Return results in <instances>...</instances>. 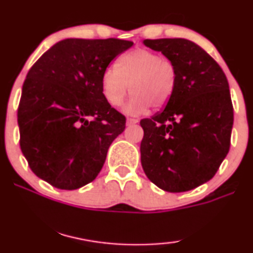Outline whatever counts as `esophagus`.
<instances>
[{"mask_svg": "<svg viewBox=\"0 0 253 253\" xmlns=\"http://www.w3.org/2000/svg\"><path fill=\"white\" fill-rule=\"evenodd\" d=\"M138 123V120H134V119H127L126 120V126H134V124Z\"/></svg>", "mask_w": 253, "mask_h": 253, "instance_id": "esophagus-1", "label": "esophagus"}]
</instances>
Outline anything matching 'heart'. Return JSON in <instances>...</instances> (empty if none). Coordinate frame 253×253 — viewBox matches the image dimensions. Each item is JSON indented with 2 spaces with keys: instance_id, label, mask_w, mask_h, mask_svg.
Listing matches in <instances>:
<instances>
[{
  "instance_id": "1",
  "label": "heart",
  "mask_w": 253,
  "mask_h": 253,
  "mask_svg": "<svg viewBox=\"0 0 253 253\" xmlns=\"http://www.w3.org/2000/svg\"><path fill=\"white\" fill-rule=\"evenodd\" d=\"M178 84L175 65L157 52L136 48L120 57L116 66L104 70L101 88L107 102L119 107L127 91L132 94L124 107L127 115L144 114L152 107L159 110L172 100Z\"/></svg>"
}]
</instances>
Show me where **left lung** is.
I'll return each instance as SVG.
<instances>
[{
	"instance_id": "1",
	"label": "left lung",
	"mask_w": 253,
	"mask_h": 253,
	"mask_svg": "<svg viewBox=\"0 0 253 253\" xmlns=\"http://www.w3.org/2000/svg\"><path fill=\"white\" fill-rule=\"evenodd\" d=\"M178 72V84L165 109L140 121V162L150 181L170 193L209 181L230 147L234 124L224 72L195 42L183 38L145 39Z\"/></svg>"
}]
</instances>
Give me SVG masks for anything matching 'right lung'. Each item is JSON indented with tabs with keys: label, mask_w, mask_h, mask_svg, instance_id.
<instances>
[{
	"label": "right lung",
	"mask_w": 253,
	"mask_h": 253,
	"mask_svg": "<svg viewBox=\"0 0 253 253\" xmlns=\"http://www.w3.org/2000/svg\"><path fill=\"white\" fill-rule=\"evenodd\" d=\"M132 45L116 38L64 39L30 68L17 121L21 150L38 178L66 191L96 178L110 144L126 129V117L103 96L101 78Z\"/></svg>",
	"instance_id": "obj_1"
}]
</instances>
